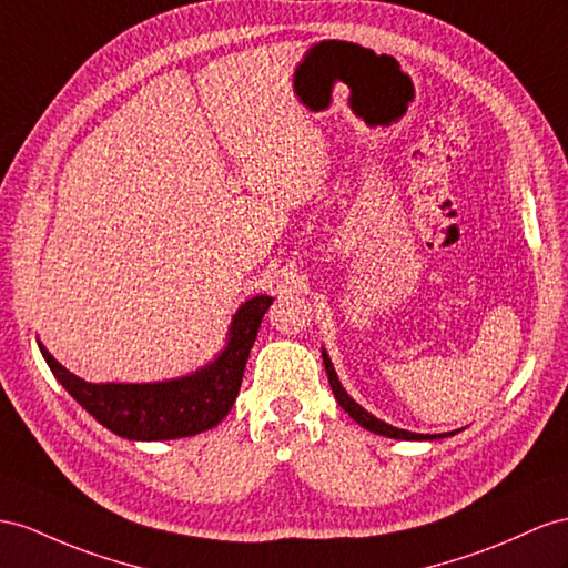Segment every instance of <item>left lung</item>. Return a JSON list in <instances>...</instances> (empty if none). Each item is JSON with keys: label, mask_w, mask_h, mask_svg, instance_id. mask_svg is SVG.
Returning a JSON list of instances; mask_svg holds the SVG:
<instances>
[{"label": "left lung", "mask_w": 568, "mask_h": 568, "mask_svg": "<svg viewBox=\"0 0 568 568\" xmlns=\"http://www.w3.org/2000/svg\"><path fill=\"white\" fill-rule=\"evenodd\" d=\"M322 357H324V367H326V374H328V384L333 388V396H336L341 408L347 415H351L357 425H362L374 434L388 436V439H405V442H427V439L432 442V439H444V436H454V432H450V434H415V432L398 429V427H390L388 423H382V419H376L372 413H367L365 408H362V405H357L351 396H347V390L338 382V374H336V369H333L331 357L326 355V351H322Z\"/></svg>", "instance_id": "1"}]
</instances>
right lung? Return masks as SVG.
I'll return each mask as SVG.
<instances>
[{"mask_svg":"<svg viewBox=\"0 0 568 568\" xmlns=\"http://www.w3.org/2000/svg\"><path fill=\"white\" fill-rule=\"evenodd\" d=\"M273 297L246 300L232 316L227 343L211 365L155 384H91L62 367L40 345L48 367L71 398L89 410L100 425L129 442H165L194 436L215 427L235 403L256 333Z\"/></svg>","mask_w":568,"mask_h":568,"instance_id":"right-lung-1","label":"right lung"}]
</instances>
